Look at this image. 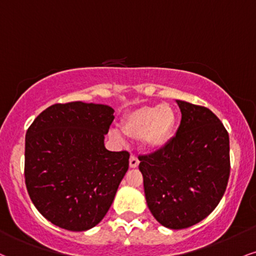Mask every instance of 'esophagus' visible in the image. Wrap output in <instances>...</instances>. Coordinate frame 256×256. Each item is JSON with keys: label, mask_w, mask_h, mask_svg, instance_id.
Instances as JSON below:
<instances>
[{"label": "esophagus", "mask_w": 256, "mask_h": 256, "mask_svg": "<svg viewBox=\"0 0 256 256\" xmlns=\"http://www.w3.org/2000/svg\"><path fill=\"white\" fill-rule=\"evenodd\" d=\"M138 164H140V161H138V158L134 155H131V158H130V167L131 168H137Z\"/></svg>", "instance_id": "obj_1"}]
</instances>
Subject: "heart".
<instances>
[{
    "label": "heart",
    "mask_w": 256,
    "mask_h": 256,
    "mask_svg": "<svg viewBox=\"0 0 256 256\" xmlns=\"http://www.w3.org/2000/svg\"><path fill=\"white\" fill-rule=\"evenodd\" d=\"M176 126V112L170 104H149L131 110L122 120V134L131 138H140L146 150H158L170 140ZM110 136L120 140L116 130Z\"/></svg>",
    "instance_id": "obj_1"
}]
</instances>
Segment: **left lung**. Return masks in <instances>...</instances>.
<instances>
[{
    "mask_svg": "<svg viewBox=\"0 0 256 256\" xmlns=\"http://www.w3.org/2000/svg\"><path fill=\"white\" fill-rule=\"evenodd\" d=\"M181 122L158 152L140 156L148 208L169 229H186L220 204L230 174L229 134L214 113L176 100Z\"/></svg>",
    "mask_w": 256,
    "mask_h": 256,
    "instance_id": "obj_1",
    "label": "left lung"
}]
</instances>
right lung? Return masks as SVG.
Returning a JSON list of instances; mask_svg holds the SVG:
<instances>
[{
    "mask_svg": "<svg viewBox=\"0 0 256 256\" xmlns=\"http://www.w3.org/2000/svg\"><path fill=\"white\" fill-rule=\"evenodd\" d=\"M113 113L107 104H56L26 132L27 192L36 210L62 229L86 232L100 223L128 172L130 154L104 144Z\"/></svg>",
    "mask_w": 256,
    "mask_h": 256,
    "instance_id": "right-lung-1",
    "label": "right lung"
}]
</instances>
